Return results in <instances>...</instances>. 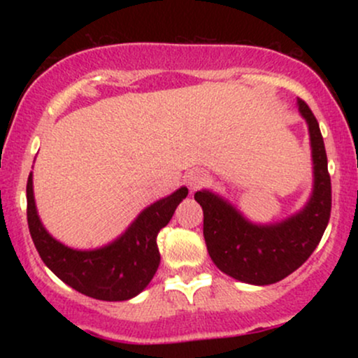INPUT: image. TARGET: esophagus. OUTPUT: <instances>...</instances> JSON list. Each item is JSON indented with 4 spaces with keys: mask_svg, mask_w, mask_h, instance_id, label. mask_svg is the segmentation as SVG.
<instances>
[{
    "mask_svg": "<svg viewBox=\"0 0 358 358\" xmlns=\"http://www.w3.org/2000/svg\"><path fill=\"white\" fill-rule=\"evenodd\" d=\"M205 182H207V175L200 170L190 171V173L187 175V185L190 187V190H196V188H199L200 185H203Z\"/></svg>",
    "mask_w": 358,
    "mask_h": 358,
    "instance_id": "obj_1",
    "label": "esophagus"
}]
</instances>
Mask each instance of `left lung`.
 Segmentation results:
<instances>
[{
    "mask_svg": "<svg viewBox=\"0 0 358 358\" xmlns=\"http://www.w3.org/2000/svg\"><path fill=\"white\" fill-rule=\"evenodd\" d=\"M296 104L310 133L313 162V190L301 210L273 224H256L219 193H195L213 264L248 285H273L294 273L316 249L330 220L331 183L322 131L306 102Z\"/></svg>",
    "mask_w": 358,
    "mask_h": 358,
    "instance_id": "8db88e82",
    "label": "left lung"
}]
</instances>
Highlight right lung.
<instances>
[{
	"label": "right lung",
	"instance_id": "right-lung-1",
	"mask_svg": "<svg viewBox=\"0 0 358 358\" xmlns=\"http://www.w3.org/2000/svg\"><path fill=\"white\" fill-rule=\"evenodd\" d=\"M188 195L180 187L139 212L117 239L97 249H73L57 241L40 220L34 195V173L27 183L28 229L48 269L85 296L102 301H126L138 296L159 266L158 232L171 220L175 208Z\"/></svg>",
	"mask_w": 358,
	"mask_h": 358
}]
</instances>
